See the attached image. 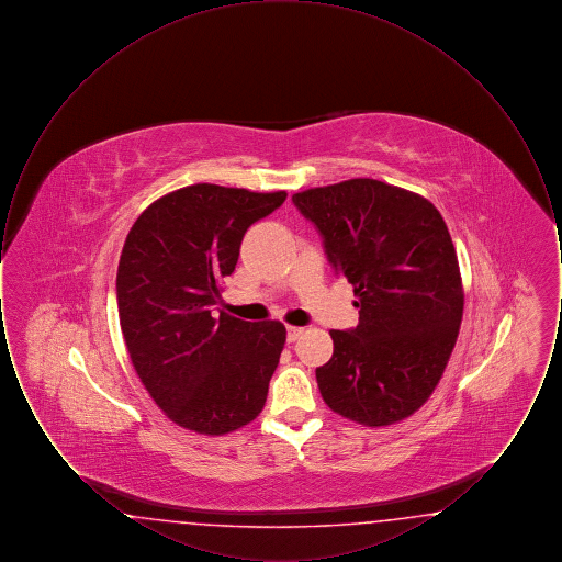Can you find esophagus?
Returning a JSON list of instances; mask_svg holds the SVG:
<instances>
[{
    "label": "esophagus",
    "mask_w": 562,
    "mask_h": 562,
    "mask_svg": "<svg viewBox=\"0 0 562 562\" xmlns=\"http://www.w3.org/2000/svg\"><path fill=\"white\" fill-rule=\"evenodd\" d=\"M286 330H289V333H286V339H289V344H294V341H296V339L303 335V328H301V326H289Z\"/></svg>",
    "instance_id": "obj_1"
}]
</instances>
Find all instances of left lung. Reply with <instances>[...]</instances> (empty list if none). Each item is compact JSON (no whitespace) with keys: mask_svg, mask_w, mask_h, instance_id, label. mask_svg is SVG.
<instances>
[{"mask_svg":"<svg viewBox=\"0 0 562 562\" xmlns=\"http://www.w3.org/2000/svg\"><path fill=\"white\" fill-rule=\"evenodd\" d=\"M293 202L360 307L353 330H330L333 358L316 369L322 401L360 426L398 424L428 402L457 344L463 284L449 227L424 195L374 179L305 189Z\"/></svg>","mask_w":562,"mask_h":562,"instance_id":"obj_1","label":"left lung"}]
</instances>
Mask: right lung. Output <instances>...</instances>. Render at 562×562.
<instances>
[{
	"label": "right lung",
	"mask_w": 562,
	"mask_h": 562,
	"mask_svg": "<svg viewBox=\"0 0 562 562\" xmlns=\"http://www.w3.org/2000/svg\"><path fill=\"white\" fill-rule=\"evenodd\" d=\"M286 191L198 183L134 221L117 266V312L134 371L177 426L223 436L257 419L286 344L278 321L216 314L246 229Z\"/></svg>",
	"instance_id": "1"
}]
</instances>
